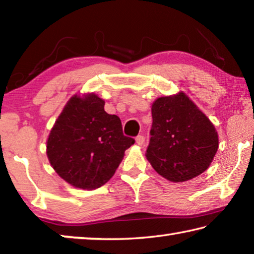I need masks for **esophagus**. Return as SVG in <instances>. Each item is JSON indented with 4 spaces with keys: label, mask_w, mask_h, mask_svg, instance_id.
<instances>
[{
    "label": "esophagus",
    "mask_w": 254,
    "mask_h": 254,
    "mask_svg": "<svg viewBox=\"0 0 254 254\" xmlns=\"http://www.w3.org/2000/svg\"><path fill=\"white\" fill-rule=\"evenodd\" d=\"M144 141H145V137L143 135H137L135 139V142L137 145H143Z\"/></svg>",
    "instance_id": "obj_1"
}]
</instances>
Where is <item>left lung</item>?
I'll return each mask as SVG.
<instances>
[{"label": "left lung", "mask_w": 254, "mask_h": 254, "mask_svg": "<svg viewBox=\"0 0 254 254\" xmlns=\"http://www.w3.org/2000/svg\"><path fill=\"white\" fill-rule=\"evenodd\" d=\"M152 127L147 157L163 178L183 183L208 168L218 149L214 124L186 94L152 103Z\"/></svg>", "instance_id": "8db88e82"}]
</instances>
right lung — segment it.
I'll return each mask as SVG.
<instances>
[{
  "mask_svg": "<svg viewBox=\"0 0 254 254\" xmlns=\"http://www.w3.org/2000/svg\"><path fill=\"white\" fill-rule=\"evenodd\" d=\"M96 94H76L66 103L47 140L56 173L76 188L96 189L115 174L134 139L123 134L121 120L104 111Z\"/></svg>",
  "mask_w": 254,
  "mask_h": 254,
  "instance_id": "1",
  "label": "right lung"
}]
</instances>
